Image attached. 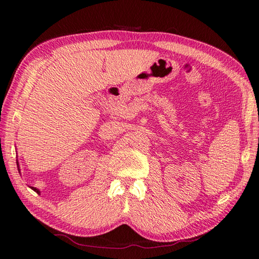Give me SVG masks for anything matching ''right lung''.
<instances>
[{
    "instance_id": "add662e5",
    "label": "right lung",
    "mask_w": 259,
    "mask_h": 259,
    "mask_svg": "<svg viewBox=\"0 0 259 259\" xmlns=\"http://www.w3.org/2000/svg\"><path fill=\"white\" fill-rule=\"evenodd\" d=\"M17 165H18V170H19V172H20V165H19V162H17ZM31 189H32L33 191H35L36 193H39V194H40V190H39V189H36V188H34V187H31Z\"/></svg>"
}]
</instances>
